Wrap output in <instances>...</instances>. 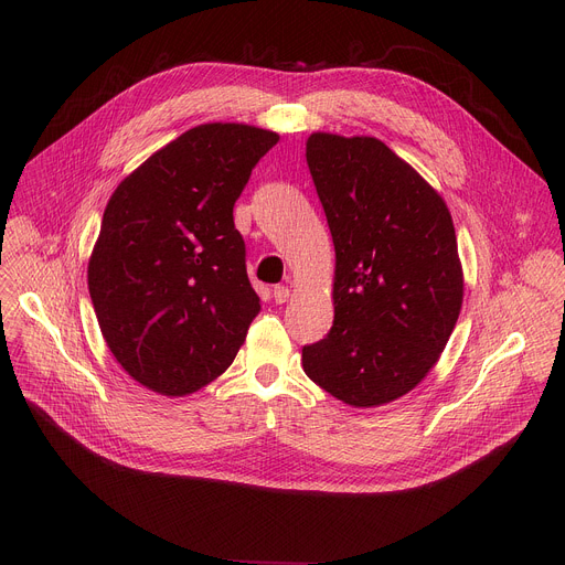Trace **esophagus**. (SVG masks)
I'll return each instance as SVG.
<instances>
[{"mask_svg":"<svg viewBox=\"0 0 565 565\" xmlns=\"http://www.w3.org/2000/svg\"><path fill=\"white\" fill-rule=\"evenodd\" d=\"M273 297H275V301H277V303H286V301L290 299V290H288V286H275V288H273Z\"/></svg>","mask_w":565,"mask_h":565,"instance_id":"obj_1","label":"esophagus"}]
</instances>
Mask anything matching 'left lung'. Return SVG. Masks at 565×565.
Returning <instances> with one entry per match:
<instances>
[{
  "instance_id": "1",
  "label": "left lung",
  "mask_w": 565,
  "mask_h": 565,
  "mask_svg": "<svg viewBox=\"0 0 565 565\" xmlns=\"http://www.w3.org/2000/svg\"><path fill=\"white\" fill-rule=\"evenodd\" d=\"M306 163L333 246L335 319L301 349L306 375L351 407L409 393L438 362L462 306L443 196L382 140L317 131Z\"/></svg>"
}]
</instances>
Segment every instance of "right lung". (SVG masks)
<instances>
[{
  "instance_id": "add662e5",
  "label": "right lung",
  "mask_w": 565,
  "mask_h": 565,
  "mask_svg": "<svg viewBox=\"0 0 565 565\" xmlns=\"http://www.w3.org/2000/svg\"><path fill=\"white\" fill-rule=\"evenodd\" d=\"M277 140L253 125H199L111 194L89 259V295L109 351L142 386L199 391L246 342L262 303L232 207Z\"/></svg>"
}]
</instances>
